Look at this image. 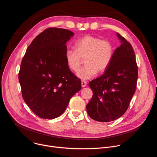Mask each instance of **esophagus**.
<instances>
[{
    "label": "esophagus",
    "mask_w": 157,
    "mask_h": 157,
    "mask_svg": "<svg viewBox=\"0 0 157 157\" xmlns=\"http://www.w3.org/2000/svg\"><path fill=\"white\" fill-rule=\"evenodd\" d=\"M86 84H87V82L86 81H81V86L82 87H85L86 86Z\"/></svg>",
    "instance_id": "1"
}]
</instances>
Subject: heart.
<instances>
[{"label": "heart", "mask_w": 157, "mask_h": 157, "mask_svg": "<svg viewBox=\"0 0 157 157\" xmlns=\"http://www.w3.org/2000/svg\"><path fill=\"white\" fill-rule=\"evenodd\" d=\"M75 49L67 50L65 60L68 68L77 72L84 59L85 65L78 72L77 75L82 79H90L96 73L104 72L109 66L114 55V45L109 40L91 35H86L75 43Z\"/></svg>", "instance_id": "heart-1"}]
</instances>
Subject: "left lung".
I'll use <instances>...</instances> for the list:
<instances>
[{
  "mask_svg": "<svg viewBox=\"0 0 157 157\" xmlns=\"http://www.w3.org/2000/svg\"><path fill=\"white\" fill-rule=\"evenodd\" d=\"M121 45L114 52L108 68L89 82L93 95L86 105L89 116L101 122L113 121L127 110L136 92L138 67L131 44L117 33Z\"/></svg>",
  "mask_w": 157,
  "mask_h": 157,
  "instance_id": "1",
  "label": "left lung"
}]
</instances>
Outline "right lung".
<instances>
[{
    "instance_id": "1",
    "label": "right lung",
    "mask_w": 157,
    "mask_h": 157,
    "mask_svg": "<svg viewBox=\"0 0 157 157\" xmlns=\"http://www.w3.org/2000/svg\"><path fill=\"white\" fill-rule=\"evenodd\" d=\"M73 35L68 30L48 28L34 38L21 60L18 79L22 97L40 118L60 116L81 89V80L65 60L66 44Z\"/></svg>"
}]
</instances>
